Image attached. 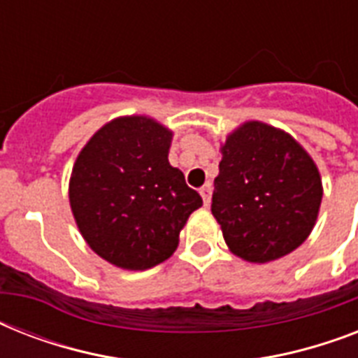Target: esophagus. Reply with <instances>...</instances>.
I'll list each match as a JSON object with an SVG mask.
<instances>
[{
    "instance_id": "34e87169",
    "label": "esophagus",
    "mask_w": 358,
    "mask_h": 358,
    "mask_svg": "<svg viewBox=\"0 0 358 358\" xmlns=\"http://www.w3.org/2000/svg\"><path fill=\"white\" fill-rule=\"evenodd\" d=\"M201 196L202 202H204V206H210V202H212V184H206L201 187Z\"/></svg>"
}]
</instances>
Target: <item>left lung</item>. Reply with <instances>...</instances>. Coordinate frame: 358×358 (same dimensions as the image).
I'll return each mask as SVG.
<instances>
[{
	"label": "left lung",
	"mask_w": 358,
	"mask_h": 358,
	"mask_svg": "<svg viewBox=\"0 0 358 358\" xmlns=\"http://www.w3.org/2000/svg\"><path fill=\"white\" fill-rule=\"evenodd\" d=\"M212 213L232 255L267 264L295 250L317 221L323 184L297 141L260 120L239 124L221 143Z\"/></svg>",
	"instance_id": "obj_1"
}]
</instances>
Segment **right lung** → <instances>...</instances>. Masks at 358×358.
<instances>
[{
	"label": "right lung",
	"mask_w": 358,
	"mask_h": 358,
	"mask_svg": "<svg viewBox=\"0 0 358 358\" xmlns=\"http://www.w3.org/2000/svg\"><path fill=\"white\" fill-rule=\"evenodd\" d=\"M173 131L146 115L109 120L76 157L69 199L87 245L109 264L145 271L173 256L201 195L169 163Z\"/></svg>",
	"instance_id": "obj_1"
}]
</instances>
